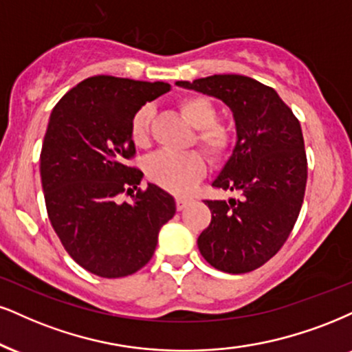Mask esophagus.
<instances>
[{
  "mask_svg": "<svg viewBox=\"0 0 352 352\" xmlns=\"http://www.w3.org/2000/svg\"><path fill=\"white\" fill-rule=\"evenodd\" d=\"M189 199H186V197H177L176 199V207H177V210H184L186 207L189 206Z\"/></svg>",
  "mask_w": 352,
  "mask_h": 352,
  "instance_id": "1",
  "label": "esophagus"
}]
</instances>
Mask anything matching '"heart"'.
<instances>
[{
	"instance_id": "obj_1",
	"label": "heart",
	"mask_w": 352,
	"mask_h": 352,
	"mask_svg": "<svg viewBox=\"0 0 352 352\" xmlns=\"http://www.w3.org/2000/svg\"><path fill=\"white\" fill-rule=\"evenodd\" d=\"M179 111L196 132V142L210 158L219 160L228 153L233 145L232 130L217 122V107L209 98L188 96L181 99ZM153 107L150 104L138 107L130 119V138L137 146H146L150 140V125ZM206 163L201 153H173L158 151L146 162V176L155 184L175 194H186L202 179Z\"/></svg>"
}]
</instances>
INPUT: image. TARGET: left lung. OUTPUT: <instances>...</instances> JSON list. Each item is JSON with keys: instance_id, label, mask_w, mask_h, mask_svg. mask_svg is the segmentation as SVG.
Instances as JSON below:
<instances>
[{"instance_id": "obj_1", "label": "left lung", "mask_w": 352, "mask_h": 352, "mask_svg": "<svg viewBox=\"0 0 352 352\" xmlns=\"http://www.w3.org/2000/svg\"><path fill=\"white\" fill-rule=\"evenodd\" d=\"M177 86L223 101L233 112L236 143L212 186L240 190L241 201H206L210 225L197 246L210 266L243 274L282 248L300 214L307 155L300 122L269 86L243 75H214Z\"/></svg>"}]
</instances>
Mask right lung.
I'll return each instance as SVG.
<instances>
[{"instance_id": "add662e5", "label": "right lung", "mask_w": 352, "mask_h": 352, "mask_svg": "<svg viewBox=\"0 0 352 352\" xmlns=\"http://www.w3.org/2000/svg\"><path fill=\"white\" fill-rule=\"evenodd\" d=\"M169 89L163 81L98 75L52 111L41 151L47 214L67 253L93 274L116 279L142 269L176 214L171 194L150 183L142 190L143 173L127 164L135 155L133 112ZM124 192L132 203L120 202Z\"/></svg>"}]
</instances>
